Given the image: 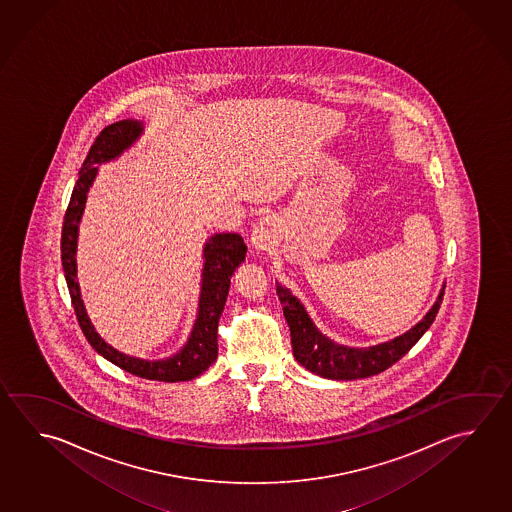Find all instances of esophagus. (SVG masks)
<instances>
[{"label":"esophagus","instance_id":"obj_1","mask_svg":"<svg viewBox=\"0 0 512 512\" xmlns=\"http://www.w3.org/2000/svg\"><path fill=\"white\" fill-rule=\"evenodd\" d=\"M278 237L277 219L273 216L262 217L253 226L252 244L257 250H268Z\"/></svg>","mask_w":512,"mask_h":512}]
</instances>
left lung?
<instances>
[{"label":"left lung","mask_w":512,"mask_h":512,"mask_svg":"<svg viewBox=\"0 0 512 512\" xmlns=\"http://www.w3.org/2000/svg\"><path fill=\"white\" fill-rule=\"evenodd\" d=\"M277 295L291 331L293 354L302 367L327 379H363L381 374L386 368L392 367L395 361L403 358L421 340L422 334L430 329L439 313L444 289L440 291L437 302L428 314L413 329L404 332L403 336L368 349H352L325 338L305 313L304 305L289 293V289L277 284Z\"/></svg>","instance_id":"1"}]
</instances>
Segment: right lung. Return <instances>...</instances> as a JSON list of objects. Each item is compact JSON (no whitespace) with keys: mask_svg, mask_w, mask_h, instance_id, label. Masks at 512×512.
<instances>
[{"mask_svg":"<svg viewBox=\"0 0 512 512\" xmlns=\"http://www.w3.org/2000/svg\"><path fill=\"white\" fill-rule=\"evenodd\" d=\"M142 133V124L136 120H120L111 126L104 127L95 142L91 144L86 160L79 171V180L73 187L72 199L66 208L61 237V259H63L64 277L72 298L73 309L77 322L81 325L86 340L100 356L115 363L133 376L144 377L151 381L176 383L189 381L203 374L217 358V325L225 309L226 296L230 289V278L235 268L246 257V244L243 237L237 234H217L205 246V269L203 284L199 296V311L194 329L185 347L172 358L162 361H145L131 358L122 352L109 347L93 329L90 318L86 314L81 300V291L77 284V228L81 221L82 210L86 203V194L97 174V163L108 162L117 158L118 154L135 142Z\"/></svg>","mask_w":512,"mask_h":512,"instance_id":"1","label":"right lung"}]
</instances>
